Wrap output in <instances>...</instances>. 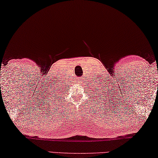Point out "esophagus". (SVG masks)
<instances>
[{
	"mask_svg": "<svg viewBox=\"0 0 158 158\" xmlns=\"http://www.w3.org/2000/svg\"><path fill=\"white\" fill-rule=\"evenodd\" d=\"M79 80H81V78H79Z\"/></svg>",
	"mask_w": 158,
	"mask_h": 158,
	"instance_id": "esophagus-1",
	"label": "esophagus"
}]
</instances>
